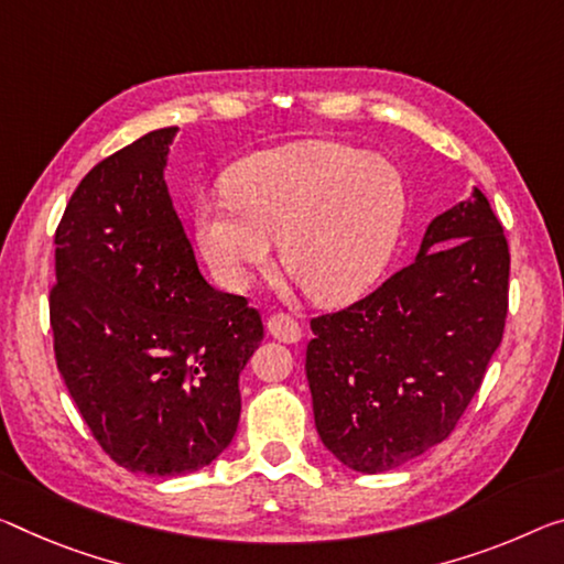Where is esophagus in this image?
<instances>
[{
  "label": "esophagus",
  "mask_w": 564,
  "mask_h": 564,
  "mask_svg": "<svg viewBox=\"0 0 564 564\" xmlns=\"http://www.w3.org/2000/svg\"><path fill=\"white\" fill-rule=\"evenodd\" d=\"M267 330H270L272 337H276V340L282 343H300L302 340V327L294 317L284 315V312H280V315H272L270 319H267Z\"/></svg>",
  "instance_id": "1"
}]
</instances>
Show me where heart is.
I'll return each instance as SVG.
<instances>
[{"label":"heart","mask_w":564,"mask_h":564,"mask_svg":"<svg viewBox=\"0 0 564 564\" xmlns=\"http://www.w3.org/2000/svg\"><path fill=\"white\" fill-rule=\"evenodd\" d=\"M403 214V178L391 161L335 141H297L239 161L229 192L196 202L194 231L227 290L249 288L280 239L284 270L310 297L343 305L383 274Z\"/></svg>","instance_id":"heart-1"}]
</instances>
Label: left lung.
<instances>
[{"mask_svg": "<svg viewBox=\"0 0 564 564\" xmlns=\"http://www.w3.org/2000/svg\"><path fill=\"white\" fill-rule=\"evenodd\" d=\"M509 247L479 188L438 214L409 267L348 310L312 319L307 383L327 452L391 471L454 431L507 319Z\"/></svg>", "mask_w": 564, "mask_h": 564, "instance_id": "8db88e82", "label": "left lung"}]
</instances>
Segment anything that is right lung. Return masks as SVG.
<instances>
[{"mask_svg": "<svg viewBox=\"0 0 564 564\" xmlns=\"http://www.w3.org/2000/svg\"><path fill=\"white\" fill-rule=\"evenodd\" d=\"M178 128L80 181L55 231L57 370L112 462L149 476L209 466L237 433L239 372L264 337L245 297L198 272L166 186Z\"/></svg>", "mask_w": 564, "mask_h": 564, "instance_id": "add662e5", "label": "right lung"}]
</instances>
